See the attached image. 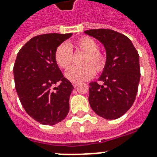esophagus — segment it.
<instances>
[{"mask_svg":"<svg viewBox=\"0 0 157 157\" xmlns=\"http://www.w3.org/2000/svg\"><path fill=\"white\" fill-rule=\"evenodd\" d=\"M72 85H73V86H74V87H77V86H78V83H75V82H73L72 83Z\"/></svg>","mask_w":157,"mask_h":157,"instance_id":"34e87169","label":"esophagus"}]
</instances>
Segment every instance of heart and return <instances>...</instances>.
<instances>
[{"mask_svg": "<svg viewBox=\"0 0 157 157\" xmlns=\"http://www.w3.org/2000/svg\"><path fill=\"white\" fill-rule=\"evenodd\" d=\"M77 49L86 53L83 67H73L66 72V77L72 82H85L93 77L96 71H101L105 65V57L101 52H98V45L96 40L88 36L79 38L75 41ZM73 52L71 47L62 43L58 46L55 52V61L59 67L64 70L68 69L72 64ZM90 63L94 65H90Z\"/></svg>", "mask_w": 157, "mask_h": 157, "instance_id": "obj_1", "label": "heart"}]
</instances>
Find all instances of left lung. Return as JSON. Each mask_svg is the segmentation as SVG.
Instances as JSON below:
<instances>
[{
	"mask_svg": "<svg viewBox=\"0 0 157 157\" xmlns=\"http://www.w3.org/2000/svg\"><path fill=\"white\" fill-rule=\"evenodd\" d=\"M101 41L106 52V61L99 81L90 82L89 103L96 114L107 120L117 119L132 107L140 82L137 51L128 37L110 29L85 31Z\"/></svg>",
	"mask_w": 157,
	"mask_h": 157,
	"instance_id": "8db88e82",
	"label": "left lung"
}]
</instances>
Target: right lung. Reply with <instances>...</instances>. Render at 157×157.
Instances as JSON below:
<instances>
[{"label":"right lung","instance_id":"1","mask_svg":"<svg viewBox=\"0 0 157 157\" xmlns=\"http://www.w3.org/2000/svg\"><path fill=\"white\" fill-rule=\"evenodd\" d=\"M72 33L36 36L17 54L13 67L15 86L26 113L43 125H56L69 112L72 84L55 61V52Z\"/></svg>","mask_w":157,"mask_h":157}]
</instances>
